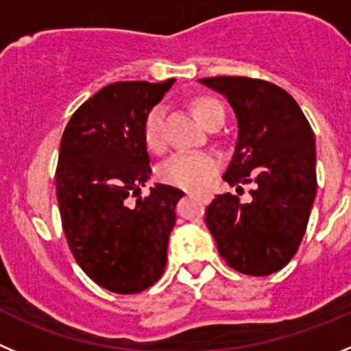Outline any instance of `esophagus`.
I'll return each instance as SVG.
<instances>
[{"label": "esophagus", "mask_w": 351, "mask_h": 351, "mask_svg": "<svg viewBox=\"0 0 351 351\" xmlns=\"http://www.w3.org/2000/svg\"><path fill=\"white\" fill-rule=\"evenodd\" d=\"M189 197H195V199H199V201H201V203H210V199H211V195L210 194H192V192H189Z\"/></svg>", "instance_id": "34e87169"}]
</instances>
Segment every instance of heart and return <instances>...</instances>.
I'll list each match as a JSON object with an SVG mask.
<instances>
[{"label": "heart", "instance_id": "1", "mask_svg": "<svg viewBox=\"0 0 351 351\" xmlns=\"http://www.w3.org/2000/svg\"><path fill=\"white\" fill-rule=\"evenodd\" d=\"M194 113L204 125L210 124L215 117L223 115L222 103L211 97H199L194 101ZM164 117L166 108L162 105L154 106L147 113L143 125L145 143L154 152H160L166 145V134H164ZM220 169V160L208 152H176L160 164L159 178L164 183L175 185V187L185 189V191H203L213 182L215 175Z\"/></svg>", "mask_w": 351, "mask_h": 351}]
</instances>
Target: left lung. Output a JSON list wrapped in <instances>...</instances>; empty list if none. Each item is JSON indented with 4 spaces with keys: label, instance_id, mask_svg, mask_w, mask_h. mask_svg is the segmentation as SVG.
<instances>
[{
    "label": "left lung",
    "instance_id": "1",
    "mask_svg": "<svg viewBox=\"0 0 351 351\" xmlns=\"http://www.w3.org/2000/svg\"><path fill=\"white\" fill-rule=\"evenodd\" d=\"M238 117V143L223 180L254 183L250 203L219 194L204 220L227 266L250 276L285 267L298 252L317 194L313 129L282 87L248 77L201 78Z\"/></svg>",
    "mask_w": 351,
    "mask_h": 351
}]
</instances>
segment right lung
Returning <instances> with one entry per match:
<instances>
[{
    "mask_svg": "<svg viewBox=\"0 0 351 351\" xmlns=\"http://www.w3.org/2000/svg\"><path fill=\"white\" fill-rule=\"evenodd\" d=\"M173 84L106 85L62 132L56 168L62 230L82 271L110 292H143L166 267L183 192L162 183L140 192L152 173L145 119Z\"/></svg>",
    "mask_w": 351,
    "mask_h": 351,
    "instance_id": "right-lung-1",
    "label": "right lung"
}]
</instances>
